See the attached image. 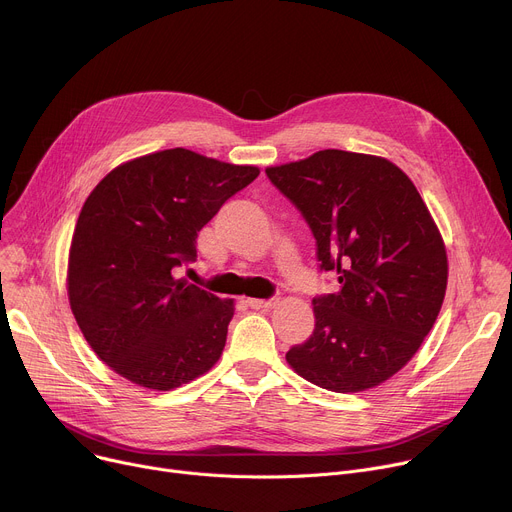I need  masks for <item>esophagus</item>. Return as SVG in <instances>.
I'll use <instances>...</instances> for the list:
<instances>
[{
    "mask_svg": "<svg viewBox=\"0 0 512 512\" xmlns=\"http://www.w3.org/2000/svg\"><path fill=\"white\" fill-rule=\"evenodd\" d=\"M247 304L253 308V310H271L277 306V300L271 298V300H247Z\"/></svg>",
    "mask_w": 512,
    "mask_h": 512,
    "instance_id": "34e87169",
    "label": "esophagus"
}]
</instances>
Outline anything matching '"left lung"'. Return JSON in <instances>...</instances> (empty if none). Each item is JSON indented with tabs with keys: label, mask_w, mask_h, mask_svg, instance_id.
<instances>
[{
	"label": "left lung",
	"mask_w": 512,
	"mask_h": 512,
	"mask_svg": "<svg viewBox=\"0 0 512 512\" xmlns=\"http://www.w3.org/2000/svg\"><path fill=\"white\" fill-rule=\"evenodd\" d=\"M265 174L300 208L320 269L340 283L314 298V334L287 364L334 393L385 383L419 350L448 287L446 245L415 184L385 158L342 150Z\"/></svg>",
	"instance_id": "left-lung-1"
}]
</instances>
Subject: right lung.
Wrapping results in <instances>:
<instances>
[{
    "mask_svg": "<svg viewBox=\"0 0 512 512\" xmlns=\"http://www.w3.org/2000/svg\"><path fill=\"white\" fill-rule=\"evenodd\" d=\"M259 176L174 148L111 170L85 200L68 251L70 310L95 354L123 379L172 391L221 358L233 300L174 277L198 231Z\"/></svg>",
    "mask_w": 512,
    "mask_h": 512,
    "instance_id": "obj_1",
    "label": "right lung"
}]
</instances>
